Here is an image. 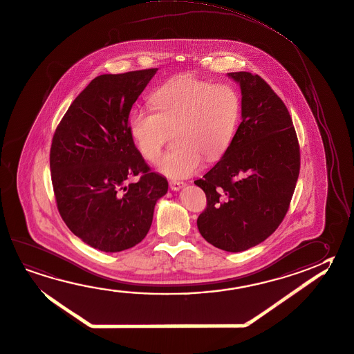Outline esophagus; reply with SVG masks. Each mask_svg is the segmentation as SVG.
<instances>
[{"label":"esophagus","mask_w":354,"mask_h":354,"mask_svg":"<svg viewBox=\"0 0 354 354\" xmlns=\"http://www.w3.org/2000/svg\"><path fill=\"white\" fill-rule=\"evenodd\" d=\"M169 186H170V189H171V190L178 192V190L183 189V187L185 186V183H183V181H170V183H169Z\"/></svg>","instance_id":"esophagus-1"}]
</instances>
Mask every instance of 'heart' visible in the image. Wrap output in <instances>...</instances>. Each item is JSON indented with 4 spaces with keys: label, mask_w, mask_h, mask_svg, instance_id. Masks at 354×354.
I'll return each instance as SVG.
<instances>
[{
    "label": "heart",
    "mask_w": 354,
    "mask_h": 354,
    "mask_svg": "<svg viewBox=\"0 0 354 354\" xmlns=\"http://www.w3.org/2000/svg\"><path fill=\"white\" fill-rule=\"evenodd\" d=\"M154 111L134 109L129 131L139 153L156 162L171 133L174 150L159 162V171L173 179L198 173L204 158L216 162L227 150L241 113V100L229 84H212L190 75L162 84L151 97Z\"/></svg>",
    "instance_id": "obj_1"
}]
</instances>
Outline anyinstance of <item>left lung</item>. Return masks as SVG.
Returning <instances> with one entry per match:
<instances>
[{"label": "left lung", "mask_w": 354, "mask_h": 354, "mask_svg": "<svg viewBox=\"0 0 354 354\" xmlns=\"http://www.w3.org/2000/svg\"><path fill=\"white\" fill-rule=\"evenodd\" d=\"M227 77L240 84L242 122L223 158L194 183L207 200L200 234L215 248L240 252L282 223L299 174V147L285 103L260 75Z\"/></svg>", "instance_id": "obj_1"}]
</instances>
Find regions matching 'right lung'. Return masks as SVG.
I'll return each mask as SVG.
<instances>
[{
    "label": "right lung",
    "instance_id": "right-lung-1",
    "mask_svg": "<svg viewBox=\"0 0 354 354\" xmlns=\"http://www.w3.org/2000/svg\"><path fill=\"white\" fill-rule=\"evenodd\" d=\"M158 68L95 77L73 100L50 147L57 207L68 229L104 252L148 234L168 180L150 171L131 138V106ZM139 174L137 183L130 179Z\"/></svg>",
    "mask_w": 354,
    "mask_h": 354
}]
</instances>
